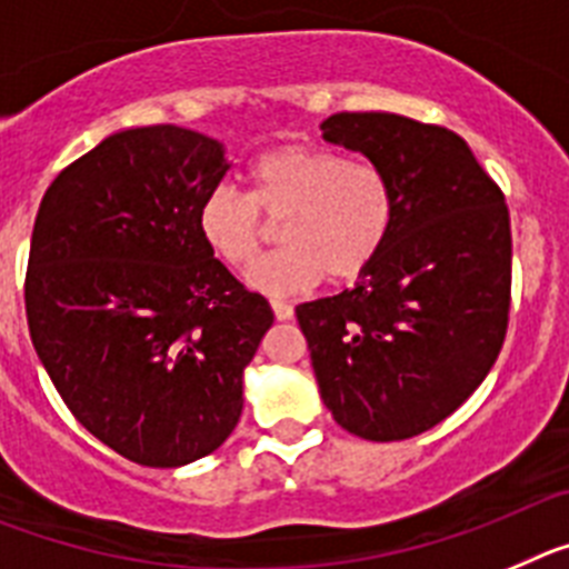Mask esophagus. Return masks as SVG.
<instances>
[{
    "instance_id": "1",
    "label": "esophagus",
    "mask_w": 569,
    "mask_h": 569,
    "mask_svg": "<svg viewBox=\"0 0 569 569\" xmlns=\"http://www.w3.org/2000/svg\"><path fill=\"white\" fill-rule=\"evenodd\" d=\"M271 312L278 320H291L295 318V306L286 303V300H271Z\"/></svg>"
}]
</instances>
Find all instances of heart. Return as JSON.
Listing matches in <instances>:
<instances>
[{"mask_svg": "<svg viewBox=\"0 0 569 569\" xmlns=\"http://www.w3.org/2000/svg\"><path fill=\"white\" fill-rule=\"evenodd\" d=\"M398 217L395 182L383 166L335 148L286 142L249 168V194L220 186L200 202L197 226L211 254L234 271L256 266L281 223L287 246L249 283L269 295L309 291L329 274L352 283L387 246Z\"/></svg>", "mask_w": 569, "mask_h": 569, "instance_id": "1", "label": "heart"}]
</instances>
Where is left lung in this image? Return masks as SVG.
Returning <instances> with one entry per match:
<instances>
[{"label": "left lung", "instance_id": "1", "mask_svg": "<svg viewBox=\"0 0 569 569\" xmlns=\"http://www.w3.org/2000/svg\"><path fill=\"white\" fill-rule=\"evenodd\" d=\"M320 128L387 168L398 217L355 289L295 312L335 421L367 441H403L456 412L501 352L510 211L447 128L378 111L332 113Z\"/></svg>", "mask_w": 569, "mask_h": 569}]
</instances>
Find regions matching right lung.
I'll use <instances>...</instances> for the list:
<instances>
[{
    "instance_id": "1",
    "label": "right lung",
    "mask_w": 569,
    "mask_h": 569,
    "mask_svg": "<svg viewBox=\"0 0 569 569\" xmlns=\"http://www.w3.org/2000/svg\"><path fill=\"white\" fill-rule=\"evenodd\" d=\"M223 146L128 128L59 171L24 271L33 349L93 438L142 467L214 452L243 412V369L274 323L206 246Z\"/></svg>"
}]
</instances>
